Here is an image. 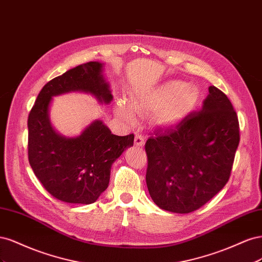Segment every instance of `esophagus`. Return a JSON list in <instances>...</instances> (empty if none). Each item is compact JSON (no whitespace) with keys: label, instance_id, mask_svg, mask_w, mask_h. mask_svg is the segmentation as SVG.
<instances>
[{"label":"esophagus","instance_id":"34e87169","mask_svg":"<svg viewBox=\"0 0 262 262\" xmlns=\"http://www.w3.org/2000/svg\"><path fill=\"white\" fill-rule=\"evenodd\" d=\"M134 144H136L137 146H140L142 147L144 144H145V140L144 138L141 136V134H137L136 136V139H134Z\"/></svg>","mask_w":262,"mask_h":262}]
</instances>
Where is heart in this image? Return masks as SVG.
<instances>
[{
	"label": "heart",
	"instance_id": "b5f03b06",
	"mask_svg": "<svg viewBox=\"0 0 262 262\" xmlns=\"http://www.w3.org/2000/svg\"><path fill=\"white\" fill-rule=\"evenodd\" d=\"M199 91L182 81H169L144 94L130 97V106L139 115L154 114V123L161 128H172L191 114L199 102ZM124 100H119L117 114L133 121L132 111Z\"/></svg>",
	"mask_w": 262,
	"mask_h": 262
}]
</instances>
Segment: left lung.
Segmentation results:
<instances>
[{
    "instance_id": "8db88e82",
    "label": "left lung",
    "mask_w": 262,
    "mask_h": 262,
    "mask_svg": "<svg viewBox=\"0 0 262 262\" xmlns=\"http://www.w3.org/2000/svg\"><path fill=\"white\" fill-rule=\"evenodd\" d=\"M239 144V123L226 95L209 87L201 110L146 141V185L158 208L190 213L224 188Z\"/></svg>"
}]
</instances>
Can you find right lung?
Listing matches in <instances>:
<instances>
[{"instance_id": "1", "label": "right lung", "mask_w": 262, "mask_h": 262, "mask_svg": "<svg viewBox=\"0 0 262 262\" xmlns=\"http://www.w3.org/2000/svg\"><path fill=\"white\" fill-rule=\"evenodd\" d=\"M104 64L89 62L71 69L47 83L28 117V160L36 177L55 199L91 204L109 185L117 158L133 146L134 136H115L101 120H94L76 137L62 136L50 120L52 99L78 92L90 94L100 104L113 100Z\"/></svg>"}]
</instances>
